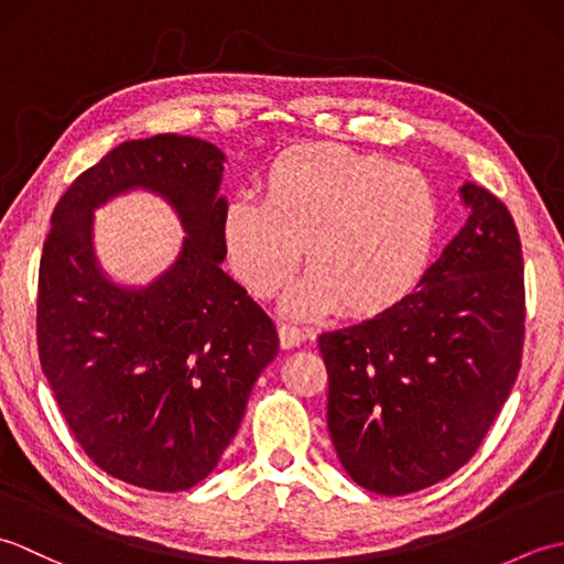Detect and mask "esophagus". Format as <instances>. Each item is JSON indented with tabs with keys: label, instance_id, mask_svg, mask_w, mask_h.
<instances>
[{
	"label": "esophagus",
	"instance_id": "obj_1",
	"mask_svg": "<svg viewBox=\"0 0 564 564\" xmlns=\"http://www.w3.org/2000/svg\"><path fill=\"white\" fill-rule=\"evenodd\" d=\"M305 337H307V334L295 325H281L279 327V339H281L283 349H295V346H301L305 341Z\"/></svg>",
	"mask_w": 564,
	"mask_h": 564
}]
</instances>
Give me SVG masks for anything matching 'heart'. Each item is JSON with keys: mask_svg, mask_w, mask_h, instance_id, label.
<instances>
[{"mask_svg": "<svg viewBox=\"0 0 564 564\" xmlns=\"http://www.w3.org/2000/svg\"><path fill=\"white\" fill-rule=\"evenodd\" d=\"M436 227V194L422 172L325 142L281 154L263 178V200L239 194L227 203L223 239L254 295L279 291L305 245L310 273L285 307L370 315L412 289Z\"/></svg>", "mask_w": 564, "mask_h": 564, "instance_id": "obj_1", "label": "heart"}]
</instances>
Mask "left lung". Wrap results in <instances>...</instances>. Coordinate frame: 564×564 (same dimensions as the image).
<instances>
[{
	"label": "left lung",
	"instance_id": "1",
	"mask_svg": "<svg viewBox=\"0 0 564 564\" xmlns=\"http://www.w3.org/2000/svg\"><path fill=\"white\" fill-rule=\"evenodd\" d=\"M460 194L470 218L416 291L317 339L329 436L368 492L400 497L446 480L480 448L519 376L517 223L487 188L465 182Z\"/></svg>",
	"mask_w": 564,
	"mask_h": 564
}]
</instances>
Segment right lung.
<instances>
[{"instance_id":"1","label":"right lung","mask_w":564,"mask_h":564,"mask_svg":"<svg viewBox=\"0 0 564 564\" xmlns=\"http://www.w3.org/2000/svg\"><path fill=\"white\" fill-rule=\"evenodd\" d=\"M223 152L198 138L130 140L57 200L35 301L43 376L77 443L116 480L184 492L218 465L259 373L279 354L261 305L220 269ZM130 185L158 189L189 232L160 282L123 292L90 254V210Z\"/></svg>"}]
</instances>
